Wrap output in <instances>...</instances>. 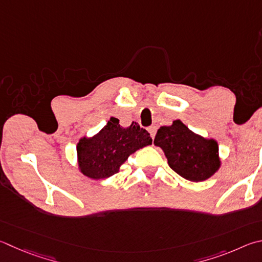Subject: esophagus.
<instances>
[{"label": "esophagus", "instance_id": "obj_1", "mask_svg": "<svg viewBox=\"0 0 262 262\" xmlns=\"http://www.w3.org/2000/svg\"><path fill=\"white\" fill-rule=\"evenodd\" d=\"M149 133H150V135H151L152 139H155L156 133H157V127H156V126H151V127H149Z\"/></svg>", "mask_w": 262, "mask_h": 262}]
</instances>
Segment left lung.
I'll list each match as a JSON object with an SVG mask.
<instances>
[{
    "label": "left lung",
    "instance_id": "8db88e82",
    "mask_svg": "<svg viewBox=\"0 0 262 262\" xmlns=\"http://www.w3.org/2000/svg\"><path fill=\"white\" fill-rule=\"evenodd\" d=\"M154 143L164 150L169 167L185 180L201 182L220 167L216 142L194 134L180 120L160 127Z\"/></svg>",
    "mask_w": 262,
    "mask_h": 262
}]
</instances>
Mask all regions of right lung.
<instances>
[{"label": "right lung", "mask_w": 262, "mask_h": 262, "mask_svg": "<svg viewBox=\"0 0 262 262\" xmlns=\"http://www.w3.org/2000/svg\"><path fill=\"white\" fill-rule=\"evenodd\" d=\"M150 134L137 122L123 128L117 118L92 139H81L77 145L81 172L90 179H105L119 172L120 165L141 147L150 145Z\"/></svg>", "instance_id": "1"}]
</instances>
